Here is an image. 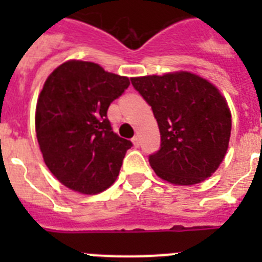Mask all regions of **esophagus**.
I'll list each match as a JSON object with an SVG mask.
<instances>
[{"label":"esophagus","mask_w":262,"mask_h":262,"mask_svg":"<svg viewBox=\"0 0 262 262\" xmlns=\"http://www.w3.org/2000/svg\"><path fill=\"white\" fill-rule=\"evenodd\" d=\"M131 142H133L134 147H139V144H140V142H139V138H138V136H134V138L131 139Z\"/></svg>","instance_id":"esophagus-1"}]
</instances>
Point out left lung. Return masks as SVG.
I'll return each mask as SVG.
<instances>
[{
    "mask_svg": "<svg viewBox=\"0 0 262 262\" xmlns=\"http://www.w3.org/2000/svg\"><path fill=\"white\" fill-rule=\"evenodd\" d=\"M131 82L160 129L161 148L149 156L157 177L180 186L211 177L226 156L232 127L221 90L187 71L131 77Z\"/></svg>",
    "mask_w": 262,
    "mask_h": 262,
    "instance_id": "left-lung-1",
    "label": "left lung"
}]
</instances>
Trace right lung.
I'll list each match as a JSON object with an SVG mask.
<instances>
[{"instance_id": "obj_1", "label": "right lung", "mask_w": 262, "mask_h": 262, "mask_svg": "<svg viewBox=\"0 0 262 262\" xmlns=\"http://www.w3.org/2000/svg\"><path fill=\"white\" fill-rule=\"evenodd\" d=\"M129 85L92 61L68 60L39 93L35 131L46 165L73 191L93 195L114 184L133 143L113 133L107 108Z\"/></svg>"}]
</instances>
